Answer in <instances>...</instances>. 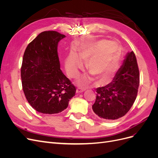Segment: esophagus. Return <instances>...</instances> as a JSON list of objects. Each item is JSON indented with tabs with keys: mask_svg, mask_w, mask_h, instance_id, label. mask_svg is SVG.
I'll use <instances>...</instances> for the list:
<instances>
[{
	"mask_svg": "<svg viewBox=\"0 0 158 158\" xmlns=\"http://www.w3.org/2000/svg\"><path fill=\"white\" fill-rule=\"evenodd\" d=\"M84 91H85V89H82V88H77V89H76V92H77V93H82V92H84Z\"/></svg>",
	"mask_w": 158,
	"mask_h": 158,
	"instance_id": "1",
	"label": "esophagus"
}]
</instances>
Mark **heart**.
I'll return each instance as SVG.
<instances>
[{"mask_svg": "<svg viewBox=\"0 0 158 158\" xmlns=\"http://www.w3.org/2000/svg\"><path fill=\"white\" fill-rule=\"evenodd\" d=\"M121 48L118 43L102 40L87 45L80 51L79 56L71 52L65 60L66 73L71 78L78 76L84 68L83 62L87 69L98 79L107 80L111 78L119 67ZM92 78L84 76L78 80V84L84 86L90 82Z\"/></svg>", "mask_w": 158, "mask_h": 158, "instance_id": "obj_1", "label": "heart"}]
</instances>
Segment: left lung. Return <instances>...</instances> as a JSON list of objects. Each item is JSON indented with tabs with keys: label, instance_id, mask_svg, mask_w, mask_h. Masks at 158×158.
<instances>
[{
	"label": "left lung",
	"instance_id": "1",
	"mask_svg": "<svg viewBox=\"0 0 158 158\" xmlns=\"http://www.w3.org/2000/svg\"><path fill=\"white\" fill-rule=\"evenodd\" d=\"M139 70L135 52H128L123 64L111 83L96 89L92 109L105 120H115L128 113L137 96Z\"/></svg>",
	"mask_w": 158,
	"mask_h": 158
}]
</instances>
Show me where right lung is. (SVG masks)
Instances as JSON below:
<instances>
[{"label":"right lung","mask_w":158,"mask_h":158,"mask_svg":"<svg viewBox=\"0 0 158 158\" xmlns=\"http://www.w3.org/2000/svg\"><path fill=\"white\" fill-rule=\"evenodd\" d=\"M66 36L55 31L40 33L27 46L21 67L23 93L30 106L44 114L67 108L76 88L60 69L59 42Z\"/></svg>","instance_id":"obj_1"}]
</instances>
